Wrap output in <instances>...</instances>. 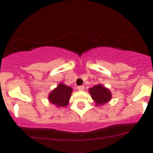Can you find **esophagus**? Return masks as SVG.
<instances>
[{"mask_svg":"<svg viewBox=\"0 0 153 153\" xmlns=\"http://www.w3.org/2000/svg\"><path fill=\"white\" fill-rule=\"evenodd\" d=\"M84 86H79L78 87V90H79V91H83L84 90Z\"/></svg>","mask_w":153,"mask_h":153,"instance_id":"obj_1","label":"esophagus"}]
</instances>
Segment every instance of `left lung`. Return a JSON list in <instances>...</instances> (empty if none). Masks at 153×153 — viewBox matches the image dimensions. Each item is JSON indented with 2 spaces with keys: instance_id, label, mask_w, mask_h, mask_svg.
<instances>
[{
  "instance_id": "1",
  "label": "left lung",
  "mask_w": 153,
  "mask_h": 153,
  "mask_svg": "<svg viewBox=\"0 0 153 153\" xmlns=\"http://www.w3.org/2000/svg\"><path fill=\"white\" fill-rule=\"evenodd\" d=\"M89 90L92 98L98 105H103L107 103L112 97L110 92L101 84L95 85L92 88H89Z\"/></svg>"
}]
</instances>
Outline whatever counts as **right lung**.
Masks as SVG:
<instances>
[{"instance_id": "add662e5", "label": "right lung", "mask_w": 153, "mask_h": 153, "mask_svg": "<svg viewBox=\"0 0 153 153\" xmlns=\"http://www.w3.org/2000/svg\"><path fill=\"white\" fill-rule=\"evenodd\" d=\"M72 92V88L64 84H60L49 95V100L57 106H67Z\"/></svg>"}]
</instances>
